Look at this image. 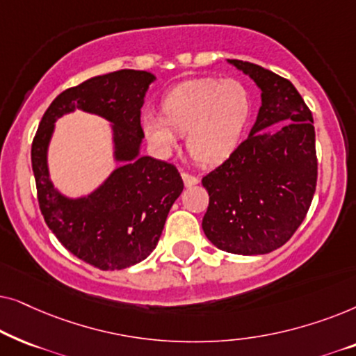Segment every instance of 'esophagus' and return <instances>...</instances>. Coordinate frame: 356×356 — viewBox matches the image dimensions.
Listing matches in <instances>:
<instances>
[{"mask_svg":"<svg viewBox=\"0 0 356 356\" xmlns=\"http://www.w3.org/2000/svg\"><path fill=\"white\" fill-rule=\"evenodd\" d=\"M181 178H183V183L186 188H191V186H194V184L199 183V179L194 177V175H189L186 172L181 173Z\"/></svg>","mask_w":356,"mask_h":356,"instance_id":"1","label":"esophagus"}]
</instances>
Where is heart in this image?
Here are the masks:
<instances>
[{"instance_id": "heart-1", "label": "heart", "mask_w": 356, "mask_h": 356, "mask_svg": "<svg viewBox=\"0 0 356 356\" xmlns=\"http://www.w3.org/2000/svg\"><path fill=\"white\" fill-rule=\"evenodd\" d=\"M162 116L144 113V138L160 157L178 149L186 134V149L196 162L218 165L240 147L252 115L248 87L236 79L197 77L175 86L163 95Z\"/></svg>"}]
</instances>
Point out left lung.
<instances>
[{
    "mask_svg": "<svg viewBox=\"0 0 356 356\" xmlns=\"http://www.w3.org/2000/svg\"><path fill=\"white\" fill-rule=\"evenodd\" d=\"M261 90L250 136L202 178L209 207L202 230L218 250L267 254L305 220L318 179L313 115L290 81L248 61L227 60Z\"/></svg>",
    "mask_w": 356,
    "mask_h": 356,
    "instance_id": "left-lung-1",
    "label": "left lung"
}]
</instances>
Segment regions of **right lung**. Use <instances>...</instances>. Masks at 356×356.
Masks as SVG:
<instances>
[{"mask_svg": "<svg viewBox=\"0 0 356 356\" xmlns=\"http://www.w3.org/2000/svg\"><path fill=\"white\" fill-rule=\"evenodd\" d=\"M154 81L152 72L121 70L66 89L48 106L32 143L38 204L48 228L67 251L100 270L144 261L183 191L175 165L140 155V108ZM76 109L109 121L119 167L94 192L70 198L51 181L47 147L56 121Z\"/></svg>", "mask_w": 356, "mask_h": 356, "instance_id": "add662e5", "label": "right lung"}]
</instances>
